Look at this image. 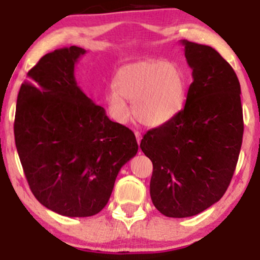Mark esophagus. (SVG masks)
Listing matches in <instances>:
<instances>
[{
    "instance_id": "1",
    "label": "esophagus",
    "mask_w": 260,
    "mask_h": 260,
    "mask_svg": "<svg viewBox=\"0 0 260 260\" xmlns=\"http://www.w3.org/2000/svg\"><path fill=\"white\" fill-rule=\"evenodd\" d=\"M136 134V138H137V143H138V145L140 144V140H142V136H140L139 132H134Z\"/></svg>"
}]
</instances>
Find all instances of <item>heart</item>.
Returning <instances> with one entry per match:
<instances>
[{
	"mask_svg": "<svg viewBox=\"0 0 260 260\" xmlns=\"http://www.w3.org/2000/svg\"><path fill=\"white\" fill-rule=\"evenodd\" d=\"M187 84L177 64L161 59H144L121 67L113 78V89L107 92L110 116L118 123L129 118L127 101L139 123L160 127L172 121L186 100Z\"/></svg>",
	"mask_w": 260,
	"mask_h": 260,
	"instance_id": "obj_1",
	"label": "heart"
}]
</instances>
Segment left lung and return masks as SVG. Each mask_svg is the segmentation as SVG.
<instances>
[{
  "instance_id": "obj_1",
  "label": "left lung",
  "mask_w": 260,
  "mask_h": 260,
  "mask_svg": "<svg viewBox=\"0 0 260 260\" xmlns=\"http://www.w3.org/2000/svg\"><path fill=\"white\" fill-rule=\"evenodd\" d=\"M181 44L193 77L186 105L140 142L153 162L151 201L169 217L197 215L221 199L243 137L241 86L235 71L213 47L187 40Z\"/></svg>"
}]
</instances>
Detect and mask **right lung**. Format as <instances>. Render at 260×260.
Here are the masks:
<instances>
[{
  "label": "right lung",
  "instance_id": "right-lung-1",
  "mask_svg": "<svg viewBox=\"0 0 260 260\" xmlns=\"http://www.w3.org/2000/svg\"><path fill=\"white\" fill-rule=\"evenodd\" d=\"M86 51L63 47L40 58L17 98L14 139L32 194L68 217L105 208L116 177L138 151L129 128L112 122L77 84Z\"/></svg>",
  "mask_w": 260,
  "mask_h": 260
}]
</instances>
